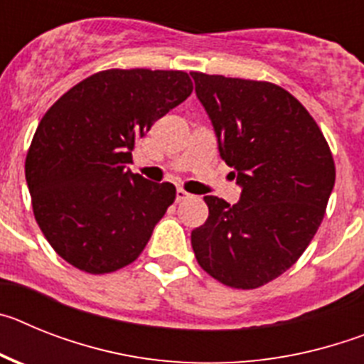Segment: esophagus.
<instances>
[{
    "label": "esophagus",
    "instance_id": "esophagus-1",
    "mask_svg": "<svg viewBox=\"0 0 364 364\" xmlns=\"http://www.w3.org/2000/svg\"><path fill=\"white\" fill-rule=\"evenodd\" d=\"M189 197H191V195H189V193L186 191V189H182V188H178V189H176V202L188 200Z\"/></svg>",
    "mask_w": 364,
    "mask_h": 364
}]
</instances>
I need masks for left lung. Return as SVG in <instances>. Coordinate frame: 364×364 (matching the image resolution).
Instances as JSON below:
<instances>
[{"instance_id": "obj_1", "label": "left lung", "mask_w": 364, "mask_h": 364, "mask_svg": "<svg viewBox=\"0 0 364 364\" xmlns=\"http://www.w3.org/2000/svg\"><path fill=\"white\" fill-rule=\"evenodd\" d=\"M220 159L240 198L204 197L210 217L191 231L198 264L231 288L252 290L284 273L323 222L336 184L332 153L310 112L269 82L191 73Z\"/></svg>"}]
</instances>
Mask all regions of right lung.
<instances>
[{"label": "right lung", "instance_id": "right-lung-1", "mask_svg": "<svg viewBox=\"0 0 364 364\" xmlns=\"http://www.w3.org/2000/svg\"><path fill=\"white\" fill-rule=\"evenodd\" d=\"M193 91L182 70L109 69L45 112L25 160L38 226L54 252L87 273L131 264L176 197L129 171L131 151Z\"/></svg>", "mask_w": 364, "mask_h": 364}]
</instances>
